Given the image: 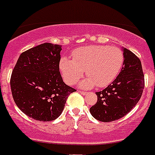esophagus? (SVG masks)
<instances>
[{
    "label": "esophagus",
    "mask_w": 155,
    "mask_h": 155,
    "mask_svg": "<svg viewBox=\"0 0 155 155\" xmlns=\"http://www.w3.org/2000/svg\"><path fill=\"white\" fill-rule=\"evenodd\" d=\"M79 92L81 93L82 95H86L87 94V92H85V91H79Z\"/></svg>",
    "instance_id": "obj_1"
}]
</instances>
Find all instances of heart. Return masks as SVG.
<instances>
[{"instance_id":"1","label":"heart","mask_w":155,"mask_h":155,"mask_svg":"<svg viewBox=\"0 0 155 155\" xmlns=\"http://www.w3.org/2000/svg\"><path fill=\"white\" fill-rule=\"evenodd\" d=\"M72 57L73 59L61 58L59 67L63 78L69 85H74L85 71L88 77L80 82L84 89L110 85L117 78L124 62L123 53L117 46L89 45L74 50Z\"/></svg>"}]
</instances>
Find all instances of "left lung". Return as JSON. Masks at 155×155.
<instances>
[{"label": "left lung", "mask_w": 155, "mask_h": 155, "mask_svg": "<svg viewBox=\"0 0 155 155\" xmlns=\"http://www.w3.org/2000/svg\"><path fill=\"white\" fill-rule=\"evenodd\" d=\"M124 62L114 81L102 91L97 92V101L90 109L100 122H110L127 115L140 100L144 89V75L140 59L122 48Z\"/></svg>", "instance_id": "obj_1"}]
</instances>
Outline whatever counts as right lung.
Here are the masks:
<instances>
[{"mask_svg":"<svg viewBox=\"0 0 155 155\" xmlns=\"http://www.w3.org/2000/svg\"><path fill=\"white\" fill-rule=\"evenodd\" d=\"M60 45L44 43L20 55L10 79L17 107L28 117L49 122L62 113L69 95L75 92L59 71Z\"/></svg>","mask_w":155,"mask_h":155,"instance_id":"add662e5","label":"right lung"}]
</instances>
